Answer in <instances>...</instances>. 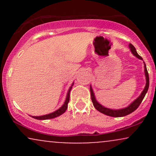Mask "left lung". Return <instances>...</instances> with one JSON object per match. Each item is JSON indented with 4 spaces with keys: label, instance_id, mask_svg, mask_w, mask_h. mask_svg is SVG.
<instances>
[{
    "label": "left lung",
    "instance_id": "8db88e82",
    "mask_svg": "<svg viewBox=\"0 0 156 156\" xmlns=\"http://www.w3.org/2000/svg\"><path fill=\"white\" fill-rule=\"evenodd\" d=\"M129 48L131 51L132 53L134 55L137 57V58H140V59H142V58L137 53L136 50L132 44H129ZM144 73H145V76H146V86L144 87V89L143 90V92H141V95L137 98L136 100H135L133 103L130 104L129 106H128L127 108H122V109H119V110H113V109L107 108L103 106V105L100 104L99 103H98V101H96L95 98H94V92H93V90L92 87H90V92H91V98H92V101L93 103V105L94 106L97 110L99 111L100 112L103 113V114H105V115L110 116V117H125V116L128 115V114H131L132 112H133L134 111L136 110L138 107L141 104V103L142 102L143 99H144V96H145L147 92L148 88H149V75H148L147 69L146 65L144 64Z\"/></svg>",
    "mask_w": 156,
    "mask_h": 156
}]
</instances>
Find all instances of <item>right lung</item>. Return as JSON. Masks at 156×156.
<instances>
[{
    "label": "right lung",
    "instance_id": "add662e5",
    "mask_svg": "<svg viewBox=\"0 0 156 156\" xmlns=\"http://www.w3.org/2000/svg\"><path fill=\"white\" fill-rule=\"evenodd\" d=\"M73 85H72V87H73ZM72 87L69 89V91H68V92H67V98H66V101H65V102H64V105H62V106L59 109H58V110L55 111V112H54L51 113V114H46V115H43V116H39V117H34V116H32V117L34 118V119H53V118L58 117V116L62 115V114H64L67 108L68 103H69V92H70L71 89H72Z\"/></svg>",
    "mask_w": 156,
    "mask_h": 156
}]
</instances>
